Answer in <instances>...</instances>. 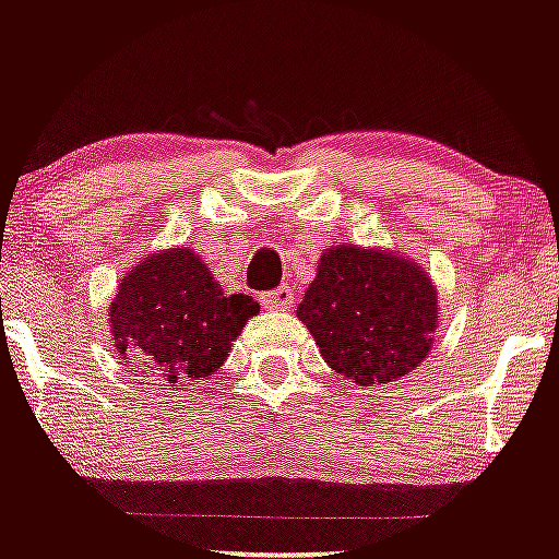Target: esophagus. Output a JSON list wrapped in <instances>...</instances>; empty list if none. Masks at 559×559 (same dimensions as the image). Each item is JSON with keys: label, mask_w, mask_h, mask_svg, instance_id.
I'll use <instances>...</instances> for the list:
<instances>
[{"label": "esophagus", "mask_w": 559, "mask_h": 559, "mask_svg": "<svg viewBox=\"0 0 559 559\" xmlns=\"http://www.w3.org/2000/svg\"><path fill=\"white\" fill-rule=\"evenodd\" d=\"M260 301H262V307H267V310H286V307L294 305V292H292V286L284 284V286L273 288V292L262 294Z\"/></svg>", "instance_id": "34e87169"}]
</instances>
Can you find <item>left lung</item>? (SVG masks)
<instances>
[{
  "label": "left lung",
  "instance_id": "left-lung-1",
  "mask_svg": "<svg viewBox=\"0 0 559 559\" xmlns=\"http://www.w3.org/2000/svg\"><path fill=\"white\" fill-rule=\"evenodd\" d=\"M297 318L336 373L360 386L400 381L433 346L439 292L420 262L394 249L333 243Z\"/></svg>",
  "mask_w": 559,
  "mask_h": 559
}]
</instances>
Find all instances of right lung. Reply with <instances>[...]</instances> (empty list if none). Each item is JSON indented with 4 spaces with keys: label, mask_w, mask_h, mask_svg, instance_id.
<instances>
[{
    "label": "right lung",
    "mask_w": 559,
    "mask_h": 559,
    "mask_svg": "<svg viewBox=\"0 0 559 559\" xmlns=\"http://www.w3.org/2000/svg\"><path fill=\"white\" fill-rule=\"evenodd\" d=\"M247 294H223L213 271L183 243L146 254L123 275L110 301L115 352L136 376L165 386L204 381L258 316Z\"/></svg>",
    "instance_id": "add662e5"
}]
</instances>
